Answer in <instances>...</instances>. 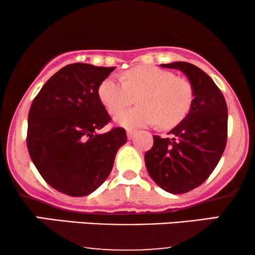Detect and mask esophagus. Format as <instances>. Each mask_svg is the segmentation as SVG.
<instances>
[{"mask_svg":"<svg viewBox=\"0 0 255 255\" xmlns=\"http://www.w3.org/2000/svg\"><path fill=\"white\" fill-rule=\"evenodd\" d=\"M135 134H136L135 130H133V129H128V130H127V137H128V139H129V140L133 139V137L135 136Z\"/></svg>","mask_w":255,"mask_h":255,"instance_id":"obj_1","label":"esophagus"}]
</instances>
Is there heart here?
<instances>
[{"label": "heart", "instance_id": "heart-1", "mask_svg": "<svg viewBox=\"0 0 255 255\" xmlns=\"http://www.w3.org/2000/svg\"><path fill=\"white\" fill-rule=\"evenodd\" d=\"M125 80L109 75L99 85L98 96L113 115L138 97L139 107L115 118L125 128L148 127L157 124L171 128L186 118L193 102L192 85L174 73L150 66H139L125 73Z\"/></svg>", "mask_w": 255, "mask_h": 255}]
</instances>
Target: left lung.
I'll return each mask as SVG.
<instances>
[{
    "label": "left lung",
    "mask_w": 255,
    "mask_h": 255,
    "mask_svg": "<svg viewBox=\"0 0 255 255\" xmlns=\"http://www.w3.org/2000/svg\"><path fill=\"white\" fill-rule=\"evenodd\" d=\"M160 66L186 75L193 102L186 118L169 131L172 137L153 135L145 164L160 188L181 194L200 186L217 166L227 144L228 108L217 85L197 66L181 61Z\"/></svg>",
    "instance_id": "left-lung-1"
}]
</instances>
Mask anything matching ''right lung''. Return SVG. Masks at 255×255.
Masks as SVG:
<instances>
[{
    "instance_id": "right-lung-1",
    "label": "right lung",
    "mask_w": 255,
    "mask_h": 255,
    "mask_svg": "<svg viewBox=\"0 0 255 255\" xmlns=\"http://www.w3.org/2000/svg\"><path fill=\"white\" fill-rule=\"evenodd\" d=\"M115 67L73 63L44 84L28 113L27 148L52 188L85 197L109 176L116 152L127 141L124 128L98 133L110 116L99 85Z\"/></svg>"
}]
</instances>
